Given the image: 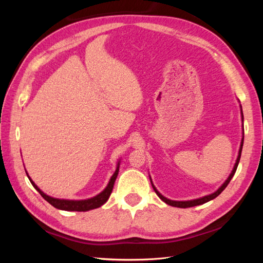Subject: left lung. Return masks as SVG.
I'll list each match as a JSON object with an SVG mask.
<instances>
[{"label": "left lung", "mask_w": 263, "mask_h": 263, "mask_svg": "<svg viewBox=\"0 0 263 263\" xmlns=\"http://www.w3.org/2000/svg\"><path fill=\"white\" fill-rule=\"evenodd\" d=\"M241 114H242V110H241ZM242 119H243V116H242ZM242 145H243V138H242V140H241V145H240V149H239V155H238V158H237V161H236V163H235V166H234V169H233V171H232V173H230V176L228 177V179L225 181V183L224 184H222L216 192H214L213 194H210V195H206V196H204V197H201V198H197V200H192V201H183V202H181V201H171V200H169V198H166V197H164L163 195H161L160 193L158 192L157 191V189L154 186V184H153V182H151V184H153V187H154V190H155V192L157 193V195L161 198V200L164 202V203H166L168 205H171V206H174V208H180V209H186V208H193V206H196V205H202V204H204V203H206V202H209V201H211V200H213V198H215V197H217L222 191H224L225 189H226V186L228 185V183L230 182V180L233 179V177H234V174H235V172H236V170H237V166H238V163H239V160H240V156H241V150H242Z\"/></svg>", "instance_id": "1"}]
</instances>
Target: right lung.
<instances>
[{"label": "right lung", "instance_id": "right-lung-1", "mask_svg": "<svg viewBox=\"0 0 263 263\" xmlns=\"http://www.w3.org/2000/svg\"><path fill=\"white\" fill-rule=\"evenodd\" d=\"M119 164V163H118ZM118 168L119 166H117V169L115 171V173L113 174V177L110 178L108 184L106 186V189L103 191L102 193H100L99 195L94 196L92 198H89V200H84V201H69V200H59V198H53V197H50L48 195H46L43 191L39 190V187L35 184V183L30 180V178L28 177L29 181L31 184H33V186L38 191L39 194H41L45 200L48 202L49 204H51L53 208L58 209V210H62V211H69V212H86V211H90V210H94V209H98L100 208V206H102L103 204H104L107 200L108 197L110 195V193H112V190H113V186H114V183H115V180L117 178V174H118ZM27 173V172H26Z\"/></svg>", "mask_w": 263, "mask_h": 263}]
</instances>
